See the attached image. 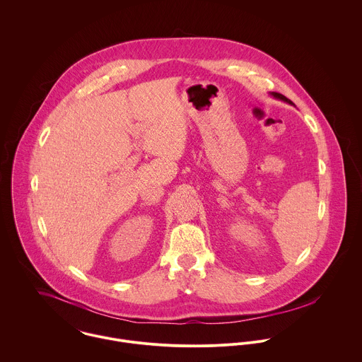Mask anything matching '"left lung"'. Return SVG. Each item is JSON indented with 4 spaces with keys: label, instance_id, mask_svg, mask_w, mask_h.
I'll return each instance as SVG.
<instances>
[{
    "label": "left lung",
    "instance_id": "obj_1",
    "mask_svg": "<svg viewBox=\"0 0 362 362\" xmlns=\"http://www.w3.org/2000/svg\"><path fill=\"white\" fill-rule=\"evenodd\" d=\"M270 96H272V98H274V99H277V100H281V102H284V103L291 104V105H294V107H296V104L293 103L290 99H287L286 96H283V95H280V93L272 92V93H270Z\"/></svg>",
    "mask_w": 362,
    "mask_h": 362
}]
</instances>
